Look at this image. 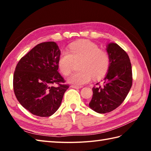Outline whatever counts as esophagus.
<instances>
[{"mask_svg": "<svg viewBox=\"0 0 151 151\" xmlns=\"http://www.w3.org/2000/svg\"><path fill=\"white\" fill-rule=\"evenodd\" d=\"M71 87L73 88H81L83 87V86H77V85H71Z\"/></svg>", "mask_w": 151, "mask_h": 151, "instance_id": "34e87169", "label": "esophagus"}]
</instances>
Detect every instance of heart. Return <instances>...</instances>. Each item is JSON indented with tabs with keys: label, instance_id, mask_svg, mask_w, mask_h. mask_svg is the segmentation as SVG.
Returning a JSON list of instances; mask_svg holds the SVG:
<instances>
[{
	"label": "heart",
	"instance_id": "heart-1",
	"mask_svg": "<svg viewBox=\"0 0 151 151\" xmlns=\"http://www.w3.org/2000/svg\"><path fill=\"white\" fill-rule=\"evenodd\" d=\"M78 61L80 71L71 74L67 78L68 83L76 85L87 83L92 77L102 78L109 69L108 54L89 40H81L71 43L68 46V52H61L58 66L63 75H68L72 71L75 63Z\"/></svg>",
	"mask_w": 151,
	"mask_h": 151
}]
</instances>
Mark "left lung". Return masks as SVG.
<instances>
[{
  "mask_svg": "<svg viewBox=\"0 0 151 151\" xmlns=\"http://www.w3.org/2000/svg\"><path fill=\"white\" fill-rule=\"evenodd\" d=\"M106 50L109 66L104 85L93 88V97L89 103L92 110L101 114L111 112L121 105L132 82L131 63L127 53L114 42L109 43Z\"/></svg>",
  "mask_w": 151,
  "mask_h": 151,
  "instance_id": "left-lung-1",
  "label": "left lung"
}]
</instances>
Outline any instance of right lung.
<instances>
[{
  "instance_id": "right-lung-1",
  "label": "right lung",
  "mask_w": 151,
  "mask_h": 151,
  "mask_svg": "<svg viewBox=\"0 0 151 151\" xmlns=\"http://www.w3.org/2000/svg\"><path fill=\"white\" fill-rule=\"evenodd\" d=\"M60 54L55 42L37 45L21 58L15 68L13 88L20 104L35 115L50 116L60 106L68 86L58 72ZM52 83L58 84L52 87Z\"/></svg>"
}]
</instances>
